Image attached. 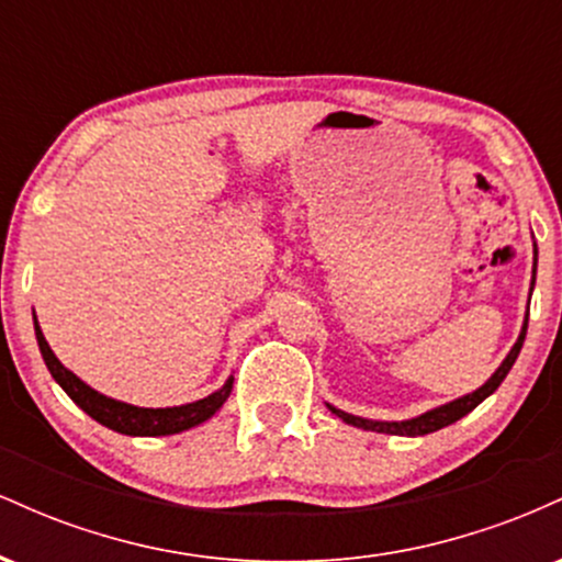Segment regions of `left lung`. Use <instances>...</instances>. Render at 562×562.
Masks as SVG:
<instances>
[{
  "mask_svg": "<svg viewBox=\"0 0 562 562\" xmlns=\"http://www.w3.org/2000/svg\"><path fill=\"white\" fill-rule=\"evenodd\" d=\"M533 280H537V245H533ZM533 280H531V290H533ZM526 330H528V314H526V319H524V330H520L518 340H515V346L509 348L505 362L499 364V370H496L494 375L488 378L479 391L468 393V396H462V398H454V402H449V404H443V406H436V409L425 412V415H420V417H412V420H402V423H380V420H364V417L348 415V412L335 409V406H330V404H327V409H330L333 415H338L344 423L353 425V428L375 430V434H389V436H425V434H434V430L447 428V425L457 423V420H460V417H465L468 412H473L475 406L483 402V398L492 396V393L499 389L502 380H505L507 372L513 370V364H515V359H518L520 348H524Z\"/></svg>",
  "mask_w": 562,
  "mask_h": 562,
  "instance_id": "8db88e82",
  "label": "left lung"
}]
</instances>
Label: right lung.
Listing matches in <instances>:
<instances>
[{
	"label": "right lung",
	"instance_id": "add662e5",
	"mask_svg": "<svg viewBox=\"0 0 562 562\" xmlns=\"http://www.w3.org/2000/svg\"><path fill=\"white\" fill-rule=\"evenodd\" d=\"M34 330H36V340H38V351H42L44 364L47 370L53 372V378L60 383V389L74 398L76 404L87 412L92 420H97L105 428L115 430V434L124 436H171V434H182L187 428H195V425L205 423L209 417H214L222 404L227 402L232 393V383L235 378H229L222 389L211 393V396L198 398L192 404H182V406H166V409H147V406H134V404H124L115 402L111 396H102L94 389H89L81 378H76L74 372L66 370L60 364V359L55 357L53 348H49L47 340H44L42 327L34 317Z\"/></svg>",
	"mask_w": 562,
	"mask_h": 562
}]
</instances>
